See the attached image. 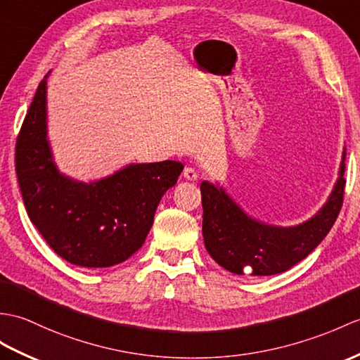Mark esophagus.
I'll return each mask as SVG.
<instances>
[{"instance_id": "obj_1", "label": "esophagus", "mask_w": 360, "mask_h": 360, "mask_svg": "<svg viewBox=\"0 0 360 360\" xmlns=\"http://www.w3.org/2000/svg\"><path fill=\"white\" fill-rule=\"evenodd\" d=\"M182 176L186 178L187 181H191V182H195V181H198V178H199V174L196 173V170L195 169H191V167H186V169H184V173H182Z\"/></svg>"}]
</instances>
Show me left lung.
<instances>
[{
	"label": "left lung",
	"instance_id": "obj_1",
	"mask_svg": "<svg viewBox=\"0 0 360 360\" xmlns=\"http://www.w3.org/2000/svg\"><path fill=\"white\" fill-rule=\"evenodd\" d=\"M347 148L342 152L339 176L325 204L311 218L290 227L250 216L218 182L202 181V235L207 252L235 274L271 276L290 270L328 235L344 199Z\"/></svg>",
	"mask_w": 360,
	"mask_h": 360
}]
</instances>
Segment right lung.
Masks as SVG:
<instances>
[{"instance_id":"right-lung-1","label":"right lung","mask_w":360,"mask_h":360,"mask_svg":"<svg viewBox=\"0 0 360 360\" xmlns=\"http://www.w3.org/2000/svg\"><path fill=\"white\" fill-rule=\"evenodd\" d=\"M16 139L15 167L32 224L64 261L86 269L124 262L144 244L161 198L184 164L131 162L105 178L78 181L61 173L47 135V78Z\"/></svg>"}]
</instances>
